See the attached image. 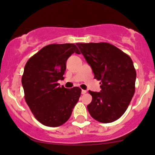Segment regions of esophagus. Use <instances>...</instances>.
Listing matches in <instances>:
<instances>
[{
	"mask_svg": "<svg viewBox=\"0 0 155 155\" xmlns=\"http://www.w3.org/2000/svg\"><path fill=\"white\" fill-rule=\"evenodd\" d=\"M87 92V90H81V94H82V95H84V94H85Z\"/></svg>",
	"mask_w": 155,
	"mask_h": 155,
	"instance_id": "obj_1",
	"label": "esophagus"
}]
</instances>
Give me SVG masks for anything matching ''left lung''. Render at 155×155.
I'll return each instance as SVG.
<instances>
[{
    "label": "left lung",
    "instance_id": "left-lung-1",
    "mask_svg": "<svg viewBox=\"0 0 155 155\" xmlns=\"http://www.w3.org/2000/svg\"><path fill=\"white\" fill-rule=\"evenodd\" d=\"M76 45L92 68L94 78L101 81L100 92L89 91L92 97L89 113L100 122H114L124 114L134 95L136 71L133 60L108 43Z\"/></svg>",
    "mask_w": 155,
    "mask_h": 155
}]
</instances>
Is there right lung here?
<instances>
[{
	"instance_id": "1",
	"label": "right lung",
	"mask_w": 155,
	"mask_h": 155,
	"mask_svg": "<svg viewBox=\"0 0 155 155\" xmlns=\"http://www.w3.org/2000/svg\"><path fill=\"white\" fill-rule=\"evenodd\" d=\"M80 54L74 44L46 46L27 62L22 77L25 99L35 119L48 127H58L67 122L77 104L81 90L60 87L68 58Z\"/></svg>"
}]
</instances>
